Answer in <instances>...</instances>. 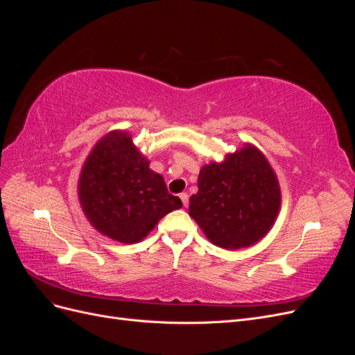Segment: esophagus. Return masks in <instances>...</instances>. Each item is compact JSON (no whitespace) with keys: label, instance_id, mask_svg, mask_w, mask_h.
<instances>
[{"label":"esophagus","instance_id":"1","mask_svg":"<svg viewBox=\"0 0 355 355\" xmlns=\"http://www.w3.org/2000/svg\"><path fill=\"white\" fill-rule=\"evenodd\" d=\"M179 198L182 200V204H184V207H188V202H189V196L187 194V192H182V194L179 196Z\"/></svg>","mask_w":355,"mask_h":355}]
</instances>
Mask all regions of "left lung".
<instances>
[{
    "label": "left lung",
    "instance_id": "1",
    "mask_svg": "<svg viewBox=\"0 0 355 355\" xmlns=\"http://www.w3.org/2000/svg\"><path fill=\"white\" fill-rule=\"evenodd\" d=\"M189 216L222 249L237 250L259 241L271 230L282 194L274 170L259 149L245 145L222 163L204 166Z\"/></svg>",
    "mask_w": 355,
    "mask_h": 355
}]
</instances>
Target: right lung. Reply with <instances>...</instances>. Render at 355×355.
Listing matches in <instances>:
<instances>
[{"instance_id":"1","label":"right lung","mask_w":355,"mask_h":355,"mask_svg":"<svg viewBox=\"0 0 355 355\" xmlns=\"http://www.w3.org/2000/svg\"><path fill=\"white\" fill-rule=\"evenodd\" d=\"M78 196L93 227L125 244L141 241L164 214L182 207L125 132L96 144L81 170Z\"/></svg>"}]
</instances>
